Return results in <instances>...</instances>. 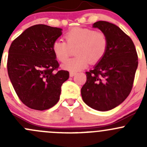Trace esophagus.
Listing matches in <instances>:
<instances>
[{"mask_svg": "<svg viewBox=\"0 0 147 147\" xmlns=\"http://www.w3.org/2000/svg\"><path fill=\"white\" fill-rule=\"evenodd\" d=\"M75 74H76V73H75V72H69V76H70V77H73V76H75Z\"/></svg>", "mask_w": 147, "mask_h": 147, "instance_id": "obj_1", "label": "esophagus"}]
</instances>
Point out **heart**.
Wrapping results in <instances>:
<instances>
[{
  "instance_id": "1",
  "label": "heart",
  "mask_w": 147,
  "mask_h": 147,
  "mask_svg": "<svg viewBox=\"0 0 147 147\" xmlns=\"http://www.w3.org/2000/svg\"><path fill=\"white\" fill-rule=\"evenodd\" d=\"M65 41L55 40L52 45L55 57L60 62H65L70 53V48H75L74 58L63 65L65 69L78 72L87 67L90 63L95 64L105 57L108 49V38L105 33L85 28H73L67 31Z\"/></svg>"
}]
</instances>
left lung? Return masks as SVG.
<instances>
[{"instance_id": "obj_1", "label": "left lung", "mask_w": 147, "mask_h": 147, "mask_svg": "<svg viewBox=\"0 0 147 147\" xmlns=\"http://www.w3.org/2000/svg\"><path fill=\"white\" fill-rule=\"evenodd\" d=\"M105 33L108 49L105 57L89 72L81 89L83 101L98 111L114 109L126 100L134 84L138 55L134 42L116 25L107 21L93 24Z\"/></svg>"}]
</instances>
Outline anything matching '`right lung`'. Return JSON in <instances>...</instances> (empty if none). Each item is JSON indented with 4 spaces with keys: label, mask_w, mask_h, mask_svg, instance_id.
<instances>
[{
    "label": "right lung",
    "mask_w": 147,
    "mask_h": 147,
    "mask_svg": "<svg viewBox=\"0 0 147 147\" xmlns=\"http://www.w3.org/2000/svg\"><path fill=\"white\" fill-rule=\"evenodd\" d=\"M62 29L43 24L26 29L12 42L7 69L18 97L35 110L53 107L60 100L61 86L69 72L59 70L52 50L53 43L62 35Z\"/></svg>",
    "instance_id": "right-lung-1"
}]
</instances>
